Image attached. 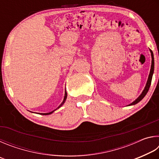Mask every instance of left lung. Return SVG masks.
Segmentation results:
<instances>
[{
  "mask_svg": "<svg viewBox=\"0 0 159 159\" xmlns=\"http://www.w3.org/2000/svg\"><path fill=\"white\" fill-rule=\"evenodd\" d=\"M151 53H152V66H151V70H150V73L149 75V78H148V80H147V85L145 86V88L143 90V92L142 93V94L140 95H139V98L136 99V100H134L133 102H132L130 104H129V105H134V104H136L137 103H138L139 101H141L142 99L144 98V96L147 95V93L148 91H149V89L150 88V85H151V83H152V76H153V74H154V55H153V52L151 51Z\"/></svg>",
  "mask_w": 159,
  "mask_h": 159,
  "instance_id": "obj_1",
  "label": "left lung"
}]
</instances>
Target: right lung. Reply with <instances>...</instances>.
<instances>
[{"label":"right lung","mask_w":159,"mask_h":159,"mask_svg":"<svg viewBox=\"0 0 159 159\" xmlns=\"http://www.w3.org/2000/svg\"><path fill=\"white\" fill-rule=\"evenodd\" d=\"M66 97H67V94H66V93L65 92V95H64V100H63V102H61V104H60V106H59L58 107V108H57V109H56L55 110H57V109H59V108H60V107L61 106V105H62V104L64 103V102H65V100H66ZM55 110H54V111H51V112H49V113H46V114H42V115H49V114H52V113L53 112V111H55Z\"/></svg>","instance_id":"right-lung-1"}]
</instances>
